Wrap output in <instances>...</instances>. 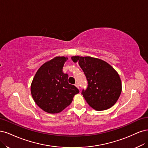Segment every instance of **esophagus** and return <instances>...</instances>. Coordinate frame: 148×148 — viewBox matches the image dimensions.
Wrapping results in <instances>:
<instances>
[{"label":"esophagus","mask_w":148,"mask_h":148,"mask_svg":"<svg viewBox=\"0 0 148 148\" xmlns=\"http://www.w3.org/2000/svg\"><path fill=\"white\" fill-rule=\"evenodd\" d=\"M75 86L79 89V84H78L77 82H76V83L75 84Z\"/></svg>","instance_id":"esophagus-1"}]
</instances>
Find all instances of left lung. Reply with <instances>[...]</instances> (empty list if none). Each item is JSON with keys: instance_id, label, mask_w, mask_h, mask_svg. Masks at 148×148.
Instances as JSON below:
<instances>
[{"instance_id": "left-lung-1", "label": "left lung", "mask_w": 148, "mask_h": 148, "mask_svg": "<svg viewBox=\"0 0 148 148\" xmlns=\"http://www.w3.org/2000/svg\"><path fill=\"white\" fill-rule=\"evenodd\" d=\"M71 59L79 63L88 81L82 95L90 106L97 111L111 108L120 97L122 84L120 77L106 61L90 56H74Z\"/></svg>"}]
</instances>
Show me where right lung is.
I'll return each instance as SVG.
<instances>
[{
    "instance_id": "1",
    "label": "right lung",
    "mask_w": 148,
    "mask_h": 148,
    "mask_svg": "<svg viewBox=\"0 0 148 148\" xmlns=\"http://www.w3.org/2000/svg\"><path fill=\"white\" fill-rule=\"evenodd\" d=\"M67 57L56 56L38 69L31 86V95L37 106L51 113L61 112L72 103L79 89L68 82V75L63 72Z\"/></svg>"
}]
</instances>
